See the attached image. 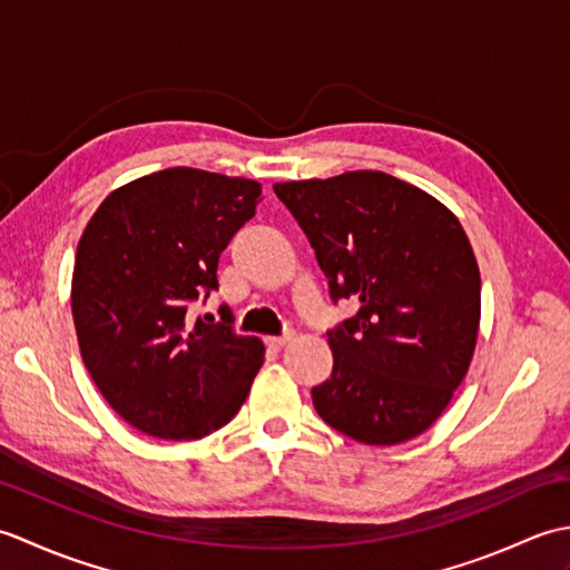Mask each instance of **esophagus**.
<instances>
[{"label":"esophagus","instance_id":"obj_1","mask_svg":"<svg viewBox=\"0 0 570 570\" xmlns=\"http://www.w3.org/2000/svg\"><path fill=\"white\" fill-rule=\"evenodd\" d=\"M266 347H269V350H282L284 345H288V343H292V335H284V337H266Z\"/></svg>","mask_w":570,"mask_h":570}]
</instances>
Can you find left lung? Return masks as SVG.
I'll use <instances>...</instances> for the list:
<instances>
[{
  "mask_svg": "<svg viewBox=\"0 0 570 570\" xmlns=\"http://www.w3.org/2000/svg\"><path fill=\"white\" fill-rule=\"evenodd\" d=\"M304 229L331 298L360 311L328 333L318 416L367 445L416 439L451 404L480 328V269L463 225L426 190L382 171L274 184Z\"/></svg>",
  "mask_w": 570,
  "mask_h": 570,
  "instance_id": "left-lung-1",
  "label": "left lung"
}]
</instances>
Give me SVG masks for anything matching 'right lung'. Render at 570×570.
<instances>
[{
  "mask_svg": "<svg viewBox=\"0 0 570 570\" xmlns=\"http://www.w3.org/2000/svg\"><path fill=\"white\" fill-rule=\"evenodd\" d=\"M262 200L257 180L176 166L119 186L90 217L70 308L85 367L129 426L196 441L233 419L264 362L259 337L188 318Z\"/></svg>",
  "mask_w": 570,
  "mask_h": 570,
  "instance_id": "obj_1",
  "label": "right lung"
}]
</instances>
